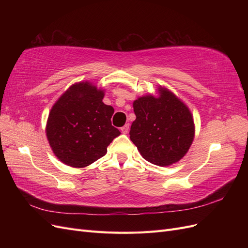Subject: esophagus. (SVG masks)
I'll return each instance as SVG.
<instances>
[{"mask_svg": "<svg viewBox=\"0 0 248 248\" xmlns=\"http://www.w3.org/2000/svg\"><path fill=\"white\" fill-rule=\"evenodd\" d=\"M121 131H122V133H124V134H126L127 132L129 131V124H125L122 128H121Z\"/></svg>", "mask_w": 248, "mask_h": 248, "instance_id": "esophagus-1", "label": "esophagus"}]
</instances>
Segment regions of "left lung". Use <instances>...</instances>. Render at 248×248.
I'll use <instances>...</instances> for the list:
<instances>
[{
  "label": "left lung",
  "mask_w": 248,
  "mask_h": 248,
  "mask_svg": "<svg viewBox=\"0 0 248 248\" xmlns=\"http://www.w3.org/2000/svg\"><path fill=\"white\" fill-rule=\"evenodd\" d=\"M159 97L148 95L133 102L137 116L130 140L144 158L160 167L179 161L188 151L194 137L191 112L170 92L159 88Z\"/></svg>",
  "instance_id": "8db88e82"
}]
</instances>
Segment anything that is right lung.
<instances>
[{
  "mask_svg": "<svg viewBox=\"0 0 248 248\" xmlns=\"http://www.w3.org/2000/svg\"><path fill=\"white\" fill-rule=\"evenodd\" d=\"M104 93L89 82L72 85L51 108L46 136L55 155L73 168L101 158L120 131L111 125L114 108L102 102Z\"/></svg>",
  "mask_w": 248,
  "mask_h": 248,
  "instance_id": "right-lung-1",
  "label": "right lung"
}]
</instances>
